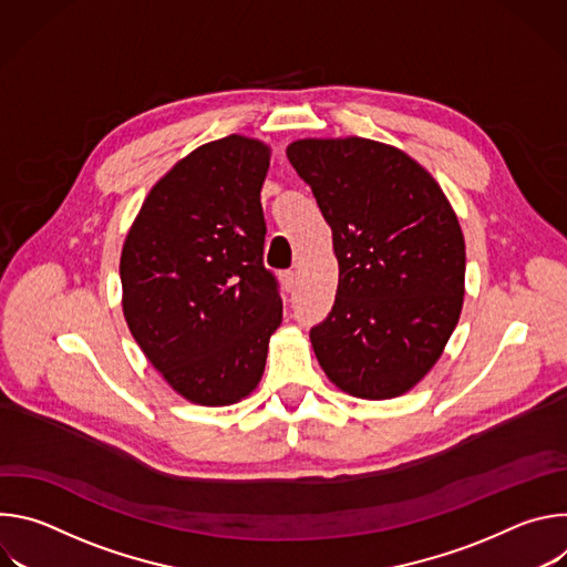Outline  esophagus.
I'll use <instances>...</instances> for the list:
<instances>
[{
	"label": "esophagus",
	"instance_id": "esophagus-1",
	"mask_svg": "<svg viewBox=\"0 0 567 567\" xmlns=\"http://www.w3.org/2000/svg\"><path fill=\"white\" fill-rule=\"evenodd\" d=\"M280 282L287 291H293L298 287V274L296 271H285V274H280Z\"/></svg>",
	"mask_w": 567,
	"mask_h": 567
}]
</instances>
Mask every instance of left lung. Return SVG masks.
<instances>
[{
	"label": "left lung",
	"instance_id": "8db88e82",
	"mask_svg": "<svg viewBox=\"0 0 567 567\" xmlns=\"http://www.w3.org/2000/svg\"><path fill=\"white\" fill-rule=\"evenodd\" d=\"M291 166L332 228L339 289L311 330L328 379L359 399L413 390L440 361L464 302V235L435 177L403 150L298 138Z\"/></svg>",
	"mask_w": 567,
	"mask_h": 567
}]
</instances>
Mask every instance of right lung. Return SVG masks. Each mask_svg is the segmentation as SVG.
<instances>
[{"mask_svg":"<svg viewBox=\"0 0 567 567\" xmlns=\"http://www.w3.org/2000/svg\"><path fill=\"white\" fill-rule=\"evenodd\" d=\"M271 147L228 134L179 158L141 204L121 251L123 316L145 359L190 403L230 406L260 383L282 322L262 265Z\"/></svg>","mask_w":567,"mask_h":567,"instance_id":"right-lung-1","label":"right lung"}]
</instances>
